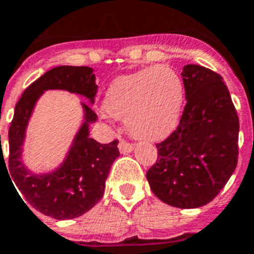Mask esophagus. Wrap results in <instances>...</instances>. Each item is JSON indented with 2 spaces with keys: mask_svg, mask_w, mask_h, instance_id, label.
<instances>
[{
  "mask_svg": "<svg viewBox=\"0 0 254 254\" xmlns=\"http://www.w3.org/2000/svg\"><path fill=\"white\" fill-rule=\"evenodd\" d=\"M119 150L121 153H129L134 150V146L131 143H129L127 140L121 139L120 143H119Z\"/></svg>",
  "mask_w": 254,
  "mask_h": 254,
  "instance_id": "34e87169",
  "label": "esophagus"
}]
</instances>
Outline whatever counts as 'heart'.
Masks as SVG:
<instances>
[{"label": "heart", "mask_w": 254, "mask_h": 254, "mask_svg": "<svg viewBox=\"0 0 254 254\" xmlns=\"http://www.w3.org/2000/svg\"><path fill=\"white\" fill-rule=\"evenodd\" d=\"M182 97V82L170 68L150 67L116 78L107 89L103 108L108 116L127 121L133 137L157 140L176 127Z\"/></svg>", "instance_id": "heart-1"}]
</instances>
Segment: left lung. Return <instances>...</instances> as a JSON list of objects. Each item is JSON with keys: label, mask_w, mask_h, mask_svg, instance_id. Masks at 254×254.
Wrapping results in <instances>:
<instances>
[{"label": "left lung", "mask_w": 254, "mask_h": 254, "mask_svg": "<svg viewBox=\"0 0 254 254\" xmlns=\"http://www.w3.org/2000/svg\"><path fill=\"white\" fill-rule=\"evenodd\" d=\"M186 106L176 130L156 144L146 177L168 205L191 209L210 203L238 164L239 117L222 77L197 64L183 67Z\"/></svg>", "instance_id": "left-lung-1"}]
</instances>
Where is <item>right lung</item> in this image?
<instances>
[{
  "mask_svg": "<svg viewBox=\"0 0 254 254\" xmlns=\"http://www.w3.org/2000/svg\"><path fill=\"white\" fill-rule=\"evenodd\" d=\"M49 89H62L84 95L93 103L98 86L90 67L72 65L53 68L32 82L15 106L8 129L10 153L6 169L10 172L11 182L23 195L22 199L18 192L22 201L25 200L33 209L51 218L71 219L82 216L102 199L111 165L120 155L117 148L119 140L102 144L89 137V124L97 120V115L86 103H82L85 123L74 137L67 159L51 173L37 176L28 172L22 161L25 129L36 102Z\"/></svg>",
  "mask_w": 254,
  "mask_h": 254,
  "instance_id": "right-lung-1",
  "label": "right lung"
}]
</instances>
